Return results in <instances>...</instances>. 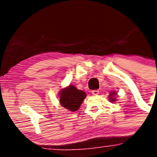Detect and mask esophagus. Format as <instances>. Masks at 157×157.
Segmentation results:
<instances>
[{"label":"esophagus","instance_id":"obj_1","mask_svg":"<svg viewBox=\"0 0 157 157\" xmlns=\"http://www.w3.org/2000/svg\"><path fill=\"white\" fill-rule=\"evenodd\" d=\"M91 92H92V94H94V95H98V94H99V90H92Z\"/></svg>","mask_w":157,"mask_h":157}]
</instances>
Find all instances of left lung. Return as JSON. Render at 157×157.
Masks as SVG:
<instances>
[{"label":"left lung","mask_w":157,"mask_h":157,"mask_svg":"<svg viewBox=\"0 0 157 157\" xmlns=\"http://www.w3.org/2000/svg\"><path fill=\"white\" fill-rule=\"evenodd\" d=\"M115 94H115V93H111V94H110V98H111V101H116V99H114V98H112V95H115Z\"/></svg>","instance_id":"1"}]
</instances>
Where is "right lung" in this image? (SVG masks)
Segmentation results:
<instances>
[{
  "label": "right lung",
  "instance_id": "right-lung-1",
  "mask_svg": "<svg viewBox=\"0 0 157 157\" xmlns=\"http://www.w3.org/2000/svg\"><path fill=\"white\" fill-rule=\"evenodd\" d=\"M86 96V94L85 92L78 90L74 86L70 85L60 92L59 102L65 109L71 112H75L80 108Z\"/></svg>",
  "mask_w": 157,
  "mask_h": 157
}]
</instances>
